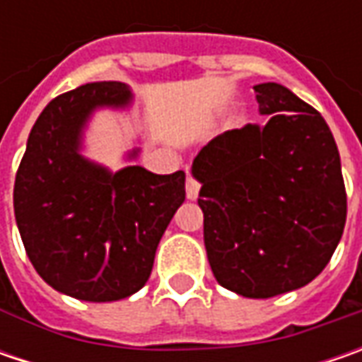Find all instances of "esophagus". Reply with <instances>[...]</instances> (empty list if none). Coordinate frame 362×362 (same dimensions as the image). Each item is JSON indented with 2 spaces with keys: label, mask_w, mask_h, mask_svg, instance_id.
Returning <instances> with one entry per match:
<instances>
[{
  "label": "esophagus",
  "mask_w": 362,
  "mask_h": 362,
  "mask_svg": "<svg viewBox=\"0 0 362 362\" xmlns=\"http://www.w3.org/2000/svg\"><path fill=\"white\" fill-rule=\"evenodd\" d=\"M185 191H187V199H197V195H199V183L189 175L187 177V187H185Z\"/></svg>",
  "instance_id": "1"
}]
</instances>
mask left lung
<instances>
[{
    "instance_id": "obj_1",
    "label": "left lung",
    "mask_w": 362,
    "mask_h": 362,
    "mask_svg": "<svg viewBox=\"0 0 362 362\" xmlns=\"http://www.w3.org/2000/svg\"><path fill=\"white\" fill-rule=\"evenodd\" d=\"M270 120L226 131L199 151L203 242L216 280L245 298L298 290L341 242L346 191L327 120L282 84L254 86Z\"/></svg>"
}]
</instances>
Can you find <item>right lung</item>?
<instances>
[{
	"instance_id": "1",
	"label": "right lung",
	"mask_w": 362,
	"mask_h": 362,
	"mask_svg": "<svg viewBox=\"0 0 362 362\" xmlns=\"http://www.w3.org/2000/svg\"><path fill=\"white\" fill-rule=\"evenodd\" d=\"M131 105L122 82H90L56 96L35 120L16 175L13 209L28 257L46 284L72 298L112 302L139 292L185 202L183 171L155 175L129 165L112 173L82 155L94 110Z\"/></svg>"
}]
</instances>
